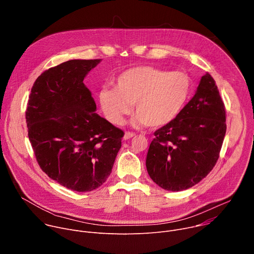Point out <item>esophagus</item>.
Listing matches in <instances>:
<instances>
[{
    "mask_svg": "<svg viewBox=\"0 0 254 254\" xmlns=\"http://www.w3.org/2000/svg\"><path fill=\"white\" fill-rule=\"evenodd\" d=\"M135 135L134 132H131V131H126L125 132V135H124V139H129L131 137H133Z\"/></svg>",
    "mask_w": 254,
    "mask_h": 254,
    "instance_id": "1",
    "label": "esophagus"
}]
</instances>
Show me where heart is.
Wrapping results in <instances>:
<instances>
[{"instance_id": "b5f03b06", "label": "heart", "mask_w": 254, "mask_h": 254, "mask_svg": "<svg viewBox=\"0 0 254 254\" xmlns=\"http://www.w3.org/2000/svg\"><path fill=\"white\" fill-rule=\"evenodd\" d=\"M191 79L184 72H167L139 66L122 73L116 87H105L99 92V103L105 118L114 125H122L131 111L134 127H160L174 121L187 102Z\"/></svg>"}]
</instances>
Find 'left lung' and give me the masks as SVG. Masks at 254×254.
I'll list each match as a JSON object with an SVG mask.
<instances>
[{
  "label": "left lung",
  "mask_w": 254,
  "mask_h": 254,
  "mask_svg": "<svg viewBox=\"0 0 254 254\" xmlns=\"http://www.w3.org/2000/svg\"><path fill=\"white\" fill-rule=\"evenodd\" d=\"M225 106L213 77H201L195 95L170 124L155 131L147 171L168 191L193 187L213 169L226 132Z\"/></svg>",
  "instance_id": "left-lung-1"
}]
</instances>
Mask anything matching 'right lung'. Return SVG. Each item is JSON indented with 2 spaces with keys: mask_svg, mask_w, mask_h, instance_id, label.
Returning <instances> with one entry per match:
<instances>
[{
  "mask_svg": "<svg viewBox=\"0 0 254 254\" xmlns=\"http://www.w3.org/2000/svg\"><path fill=\"white\" fill-rule=\"evenodd\" d=\"M101 59H73L44 71L31 89L28 136L40 168L77 192L100 187L112 173L124 131L99 117L83 80Z\"/></svg>",
  "mask_w": 254,
  "mask_h": 254,
  "instance_id": "right-lung-1",
  "label": "right lung"
}]
</instances>
